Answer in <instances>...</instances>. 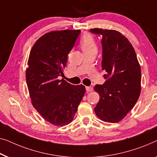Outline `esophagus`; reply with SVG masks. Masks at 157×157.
<instances>
[{
  "label": "esophagus",
  "mask_w": 157,
  "mask_h": 157,
  "mask_svg": "<svg viewBox=\"0 0 157 157\" xmlns=\"http://www.w3.org/2000/svg\"><path fill=\"white\" fill-rule=\"evenodd\" d=\"M86 89L87 92H91V91H93V90H94L93 89V88L90 87V86H86Z\"/></svg>",
  "instance_id": "1"
}]
</instances>
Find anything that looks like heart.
Instances as JSON below:
<instances>
[{
  "label": "heart",
  "mask_w": 157,
  "mask_h": 157,
  "mask_svg": "<svg viewBox=\"0 0 157 157\" xmlns=\"http://www.w3.org/2000/svg\"><path fill=\"white\" fill-rule=\"evenodd\" d=\"M80 46L83 52L91 50V49H97L96 43H95L94 35L90 33L84 34L80 41Z\"/></svg>",
  "instance_id": "obj_1"
}]
</instances>
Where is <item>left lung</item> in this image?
Here are the masks:
<instances>
[{
  "instance_id": "obj_1",
  "label": "left lung",
  "mask_w": 157,
  "mask_h": 157,
  "mask_svg": "<svg viewBox=\"0 0 157 157\" xmlns=\"http://www.w3.org/2000/svg\"><path fill=\"white\" fill-rule=\"evenodd\" d=\"M102 36V69L106 72L103 85L95 86L100 95L94 108L100 119L120 122L135 106L141 92V68L132 45L122 33L114 29H90Z\"/></svg>"
}]
</instances>
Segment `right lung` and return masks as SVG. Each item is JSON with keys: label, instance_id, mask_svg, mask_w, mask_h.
I'll return each mask as SVG.
<instances>
[{"label": "right lung", "instance_id": "obj_1", "mask_svg": "<svg viewBox=\"0 0 157 157\" xmlns=\"http://www.w3.org/2000/svg\"><path fill=\"white\" fill-rule=\"evenodd\" d=\"M80 29L52 31L37 40L29 53L26 81L32 104L45 120L64 126L74 119L86 88L63 79L67 56Z\"/></svg>", "mask_w": 157, "mask_h": 157}]
</instances>
